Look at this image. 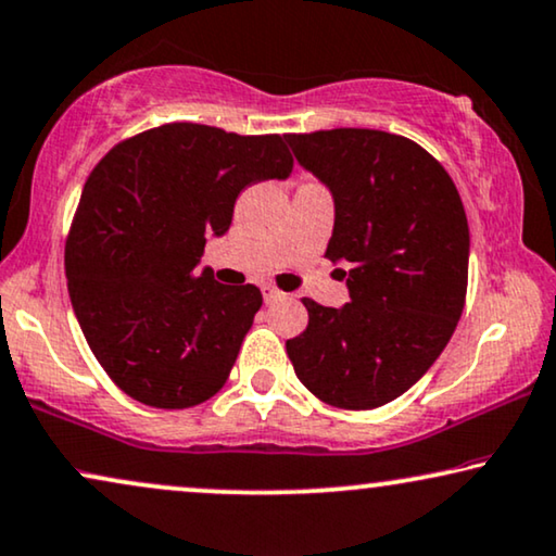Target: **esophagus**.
<instances>
[{
  "mask_svg": "<svg viewBox=\"0 0 556 556\" xmlns=\"http://www.w3.org/2000/svg\"><path fill=\"white\" fill-rule=\"evenodd\" d=\"M263 295H265V301H268V304H270V301L280 299V295H283V293H280L276 286H263Z\"/></svg>",
  "mask_w": 556,
  "mask_h": 556,
  "instance_id": "obj_1",
  "label": "esophagus"
}]
</instances>
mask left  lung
<instances>
[{"mask_svg":"<svg viewBox=\"0 0 556 556\" xmlns=\"http://www.w3.org/2000/svg\"><path fill=\"white\" fill-rule=\"evenodd\" d=\"M295 161L334 199L327 244L350 304L304 299L308 327L286 342L299 380L337 408L406 393L434 365L465 308L470 229L442 163L401 135L321 129L286 135Z\"/></svg>","mask_w":556,"mask_h":556,"instance_id":"obj_1","label":"left lung"}]
</instances>
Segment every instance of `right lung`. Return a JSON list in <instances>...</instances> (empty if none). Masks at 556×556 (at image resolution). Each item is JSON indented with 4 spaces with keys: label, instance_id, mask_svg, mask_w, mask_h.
Here are the masks:
<instances>
[{
    "label": "right lung",
    "instance_id": "obj_1",
    "mask_svg": "<svg viewBox=\"0 0 556 556\" xmlns=\"http://www.w3.org/2000/svg\"><path fill=\"white\" fill-rule=\"evenodd\" d=\"M293 170L280 135L170 122L114 146L78 201L66 278L93 357L129 399L191 408L227 383L261 288L193 273L244 186Z\"/></svg>",
    "mask_w": 556,
    "mask_h": 556
}]
</instances>
